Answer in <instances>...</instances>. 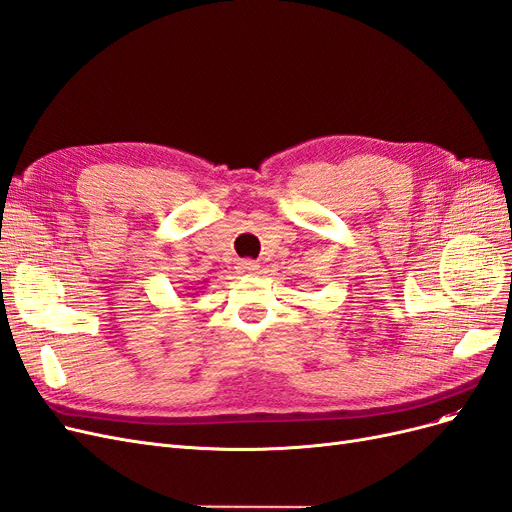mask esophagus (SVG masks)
I'll return each mask as SVG.
<instances>
[{
  "mask_svg": "<svg viewBox=\"0 0 512 512\" xmlns=\"http://www.w3.org/2000/svg\"><path fill=\"white\" fill-rule=\"evenodd\" d=\"M238 270H240L242 274H255V272L259 270V263H255V261H251V259H242V261L238 263Z\"/></svg>",
  "mask_w": 512,
  "mask_h": 512,
  "instance_id": "esophagus-1",
  "label": "esophagus"
}]
</instances>
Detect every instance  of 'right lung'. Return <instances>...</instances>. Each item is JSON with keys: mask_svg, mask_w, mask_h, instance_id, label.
<instances>
[{"mask_svg": "<svg viewBox=\"0 0 512 512\" xmlns=\"http://www.w3.org/2000/svg\"><path fill=\"white\" fill-rule=\"evenodd\" d=\"M191 295H193V293H191Z\"/></svg>", "mask_w": 512, "mask_h": 512, "instance_id": "1", "label": "right lung"}]
</instances>
